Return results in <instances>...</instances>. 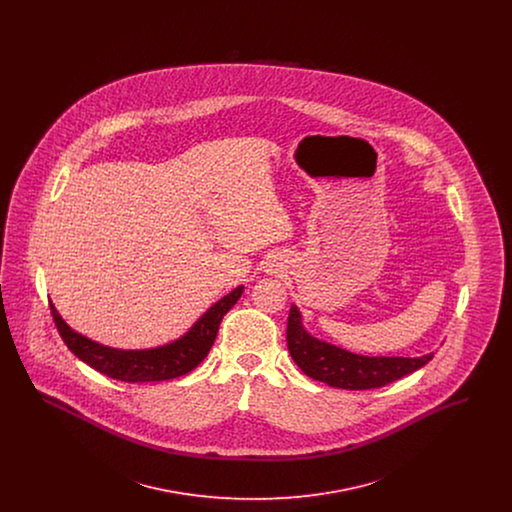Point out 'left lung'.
Here are the masks:
<instances>
[{
    "mask_svg": "<svg viewBox=\"0 0 512 512\" xmlns=\"http://www.w3.org/2000/svg\"><path fill=\"white\" fill-rule=\"evenodd\" d=\"M288 349L295 365L309 378L340 390H374L428 365L434 353L422 357H366L311 336L299 309L288 317Z\"/></svg>",
    "mask_w": 512,
    "mask_h": 512,
    "instance_id": "1",
    "label": "left lung"
}]
</instances>
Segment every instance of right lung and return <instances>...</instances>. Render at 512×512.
I'll use <instances>...</instances> for the list:
<instances>
[{
  "label": "right lung",
  "instance_id": "obj_1",
  "mask_svg": "<svg viewBox=\"0 0 512 512\" xmlns=\"http://www.w3.org/2000/svg\"><path fill=\"white\" fill-rule=\"evenodd\" d=\"M242 293L244 286L234 288L197 318L184 336L151 349H117L101 345L73 330L51 301L49 307L61 338L80 361L109 378L128 384H144L172 380L192 372L211 351L219 334L220 320L238 303Z\"/></svg>",
  "mask_w": 512,
  "mask_h": 512
}]
</instances>
